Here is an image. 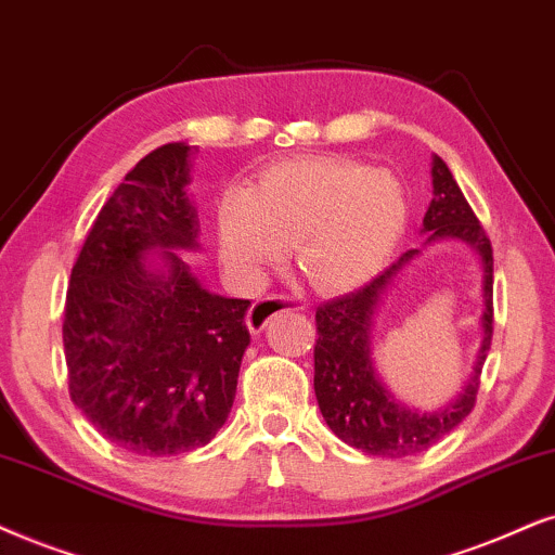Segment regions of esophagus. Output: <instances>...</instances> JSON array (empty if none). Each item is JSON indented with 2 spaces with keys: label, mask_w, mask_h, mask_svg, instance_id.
<instances>
[{
  "label": "esophagus",
  "mask_w": 555,
  "mask_h": 555,
  "mask_svg": "<svg viewBox=\"0 0 555 555\" xmlns=\"http://www.w3.org/2000/svg\"><path fill=\"white\" fill-rule=\"evenodd\" d=\"M282 310H297V301L289 299V297H263L254 301V307H250L248 314H245V325L254 335L261 333V330L269 325V320L273 318L276 312Z\"/></svg>",
  "instance_id": "1"
}]
</instances>
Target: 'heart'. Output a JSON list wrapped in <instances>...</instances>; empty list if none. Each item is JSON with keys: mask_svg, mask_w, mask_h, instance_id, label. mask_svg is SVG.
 Segmentation results:
<instances>
[{"mask_svg": "<svg viewBox=\"0 0 555 555\" xmlns=\"http://www.w3.org/2000/svg\"><path fill=\"white\" fill-rule=\"evenodd\" d=\"M406 230L404 189L389 171L353 158L307 156L271 166L250 192L217 205L220 256L245 279L294 261L320 292L363 286L387 266Z\"/></svg>", "mask_w": 555, "mask_h": 555, "instance_id": "obj_1", "label": "heart"}]
</instances>
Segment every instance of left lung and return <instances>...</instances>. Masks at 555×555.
Masks as SVG:
<instances>
[{
	"mask_svg": "<svg viewBox=\"0 0 555 555\" xmlns=\"http://www.w3.org/2000/svg\"><path fill=\"white\" fill-rule=\"evenodd\" d=\"M430 177L433 199L420 228L425 235L423 247L440 240H459L475 250L482 266V346L465 389L451 403L427 413L399 403L375 371L373 333L377 310L398 273L422 248L406 250L363 289L327 301L314 314L320 333L314 346V397L322 417L343 443L382 459L423 453L446 438L455 425L464 423L474 410L481 366L492 346V245L443 158L433 156Z\"/></svg>",
	"mask_w": 555,
	"mask_h": 555,
	"instance_id": "1",
	"label": "left lung"
}]
</instances>
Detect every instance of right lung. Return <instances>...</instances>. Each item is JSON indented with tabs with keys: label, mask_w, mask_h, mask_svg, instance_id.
<instances>
[{
	"label": "right lung",
	"mask_w": 555,
	"mask_h": 555,
	"mask_svg": "<svg viewBox=\"0 0 555 555\" xmlns=\"http://www.w3.org/2000/svg\"><path fill=\"white\" fill-rule=\"evenodd\" d=\"M194 145L138 160L96 215L63 314L68 391L91 425L138 455L207 446L225 425L250 333V299L199 284Z\"/></svg>",
	"instance_id": "add662e5"
}]
</instances>
